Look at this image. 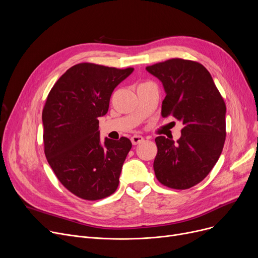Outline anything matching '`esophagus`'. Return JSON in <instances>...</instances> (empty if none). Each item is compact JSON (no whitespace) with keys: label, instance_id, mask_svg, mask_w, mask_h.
Instances as JSON below:
<instances>
[{"label":"esophagus","instance_id":"34e87169","mask_svg":"<svg viewBox=\"0 0 258 258\" xmlns=\"http://www.w3.org/2000/svg\"><path fill=\"white\" fill-rule=\"evenodd\" d=\"M131 140H132V143L134 145H137V144L142 143L144 141V138L142 136H140V135H135V136H133L131 138Z\"/></svg>","mask_w":258,"mask_h":258}]
</instances>
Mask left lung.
<instances>
[{"label": "left lung", "mask_w": 258, "mask_h": 258, "mask_svg": "<svg viewBox=\"0 0 258 258\" xmlns=\"http://www.w3.org/2000/svg\"><path fill=\"white\" fill-rule=\"evenodd\" d=\"M163 85L162 117L183 123L182 136H159L154 170L160 183L173 189L190 188L204 180L218 162L226 138V104L206 68L172 58L146 67Z\"/></svg>", "instance_id": "8db88e82"}]
</instances>
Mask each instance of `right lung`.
Returning <instances> with one entry per match:
<instances>
[{
  "label": "right lung",
  "instance_id": "add662e5",
  "mask_svg": "<svg viewBox=\"0 0 258 258\" xmlns=\"http://www.w3.org/2000/svg\"><path fill=\"white\" fill-rule=\"evenodd\" d=\"M133 71L78 63L48 95L42 116L45 155L59 182L78 198L100 200L118 187L132 142L125 137L101 142L98 118L107 113L114 89Z\"/></svg>",
  "mask_w": 258,
  "mask_h": 258
}]
</instances>
